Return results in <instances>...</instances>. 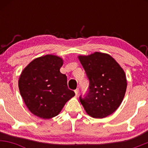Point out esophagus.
Listing matches in <instances>:
<instances>
[{"mask_svg":"<svg viewBox=\"0 0 148 148\" xmlns=\"http://www.w3.org/2000/svg\"><path fill=\"white\" fill-rule=\"evenodd\" d=\"M79 88H77V89H76L75 90H74V92H75L76 96H77V95H78V94H79Z\"/></svg>","mask_w":148,"mask_h":148,"instance_id":"34e87169","label":"esophagus"}]
</instances>
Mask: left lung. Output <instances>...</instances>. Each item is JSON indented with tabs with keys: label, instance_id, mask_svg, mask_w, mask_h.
<instances>
[{
	"label": "left lung",
	"instance_id": "obj_1",
	"mask_svg": "<svg viewBox=\"0 0 148 148\" xmlns=\"http://www.w3.org/2000/svg\"><path fill=\"white\" fill-rule=\"evenodd\" d=\"M79 59L89 79L88 93L80 96V101L91 117L106 118L123 101L127 86L125 73L108 54L95 52Z\"/></svg>",
	"mask_w": 148,
	"mask_h": 148
}]
</instances>
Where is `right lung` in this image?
<instances>
[{
    "mask_svg": "<svg viewBox=\"0 0 148 148\" xmlns=\"http://www.w3.org/2000/svg\"><path fill=\"white\" fill-rule=\"evenodd\" d=\"M62 64L61 58L46 55L30 62L20 75V94L29 111L37 117L56 116L75 95L67 86V76L60 72Z\"/></svg>",
    "mask_w": 148,
    "mask_h": 148,
    "instance_id": "obj_1",
    "label": "right lung"
}]
</instances>
